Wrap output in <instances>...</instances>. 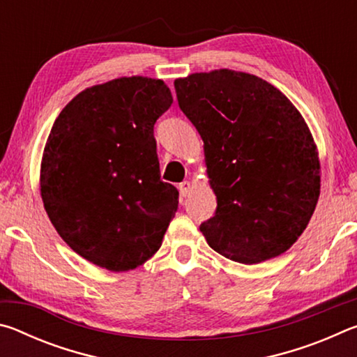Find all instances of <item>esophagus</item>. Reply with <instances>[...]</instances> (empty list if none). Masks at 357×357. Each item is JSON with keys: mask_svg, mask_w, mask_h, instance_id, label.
Returning a JSON list of instances; mask_svg holds the SVG:
<instances>
[{"mask_svg": "<svg viewBox=\"0 0 357 357\" xmlns=\"http://www.w3.org/2000/svg\"><path fill=\"white\" fill-rule=\"evenodd\" d=\"M178 189H179V193H181V197L183 198H185L187 195H189L190 193V189H192V184L189 183V181H183V183H181L179 185H178Z\"/></svg>", "mask_w": 357, "mask_h": 357, "instance_id": "obj_1", "label": "esophagus"}]
</instances>
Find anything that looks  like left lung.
Segmentation results:
<instances>
[{
	"label": "left lung",
	"instance_id": "1",
	"mask_svg": "<svg viewBox=\"0 0 357 357\" xmlns=\"http://www.w3.org/2000/svg\"><path fill=\"white\" fill-rule=\"evenodd\" d=\"M178 104L204 143L217 209L208 244L255 264L287 252L319 197V160L304 118L273 84L236 70L174 80Z\"/></svg>",
	"mask_w": 357,
	"mask_h": 357
}]
</instances>
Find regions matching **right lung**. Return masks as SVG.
Segmentation results:
<instances>
[{"mask_svg":"<svg viewBox=\"0 0 357 357\" xmlns=\"http://www.w3.org/2000/svg\"><path fill=\"white\" fill-rule=\"evenodd\" d=\"M172 104L162 80L123 77L84 89L53 124L42 202L64 243L93 264L129 271L162 245L179 192L160 179L154 124Z\"/></svg>","mask_w":357,"mask_h":357,"instance_id":"add662e5","label":"right lung"}]
</instances>
